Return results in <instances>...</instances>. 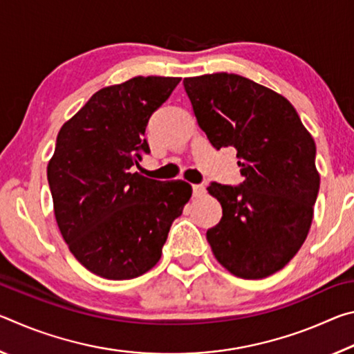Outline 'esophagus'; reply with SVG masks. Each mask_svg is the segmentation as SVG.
Segmentation results:
<instances>
[{"instance_id":"esophagus-1","label":"esophagus","mask_w":354,"mask_h":354,"mask_svg":"<svg viewBox=\"0 0 354 354\" xmlns=\"http://www.w3.org/2000/svg\"><path fill=\"white\" fill-rule=\"evenodd\" d=\"M192 192H194V196H201L206 192V187L201 184H194L192 185Z\"/></svg>"}]
</instances>
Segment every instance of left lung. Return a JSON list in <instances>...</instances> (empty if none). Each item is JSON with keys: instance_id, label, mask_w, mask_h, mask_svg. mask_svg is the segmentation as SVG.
I'll use <instances>...</instances> for the list:
<instances>
[{"instance_id": "left-lung-1", "label": "left lung", "mask_w": 354, "mask_h": 354, "mask_svg": "<svg viewBox=\"0 0 354 354\" xmlns=\"http://www.w3.org/2000/svg\"><path fill=\"white\" fill-rule=\"evenodd\" d=\"M192 109L214 148L234 147L243 183H212L223 215L207 230L227 272L262 279L290 262L306 241L320 187L315 142L289 100L234 73L184 77Z\"/></svg>"}]
</instances>
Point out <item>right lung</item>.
Segmentation results:
<instances>
[{
    "instance_id": "1",
    "label": "right lung",
    "mask_w": 354,
    "mask_h": 354,
    "mask_svg": "<svg viewBox=\"0 0 354 354\" xmlns=\"http://www.w3.org/2000/svg\"><path fill=\"white\" fill-rule=\"evenodd\" d=\"M181 77L136 76L103 87L62 124L46 175L59 231L77 261L122 281L159 262L192 187L133 171L149 153L145 129Z\"/></svg>"
}]
</instances>
